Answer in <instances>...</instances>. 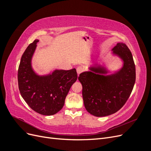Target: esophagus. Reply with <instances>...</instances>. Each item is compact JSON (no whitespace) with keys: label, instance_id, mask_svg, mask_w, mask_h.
<instances>
[{"label":"esophagus","instance_id":"obj_1","mask_svg":"<svg viewBox=\"0 0 151 151\" xmlns=\"http://www.w3.org/2000/svg\"><path fill=\"white\" fill-rule=\"evenodd\" d=\"M84 71V68L82 67H78L77 68V74L79 75L81 73H82Z\"/></svg>","mask_w":151,"mask_h":151}]
</instances>
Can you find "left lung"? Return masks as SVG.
Masks as SVG:
<instances>
[{
  "label": "left lung",
  "instance_id": "8db88e82",
  "mask_svg": "<svg viewBox=\"0 0 151 151\" xmlns=\"http://www.w3.org/2000/svg\"><path fill=\"white\" fill-rule=\"evenodd\" d=\"M114 54L123 60L121 69L110 76L101 66L92 67L91 71L81 73L78 77L83 86L84 106L95 116L111 115L120 109L130 97L135 82V65L129 48L118 43L113 49Z\"/></svg>",
  "mask_w": 151,
  "mask_h": 151
}]
</instances>
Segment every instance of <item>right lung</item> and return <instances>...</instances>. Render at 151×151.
I'll return each instance as SVG.
<instances>
[{"mask_svg": "<svg viewBox=\"0 0 151 151\" xmlns=\"http://www.w3.org/2000/svg\"><path fill=\"white\" fill-rule=\"evenodd\" d=\"M38 42L35 40L22 54L18 68V86L21 96L33 110L50 116L63 108L77 74L76 68H73L56 70L46 76L36 75L32 69L31 61Z\"/></svg>", "mask_w": 151, "mask_h": 151, "instance_id": "1", "label": "right lung"}]
</instances>
